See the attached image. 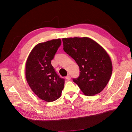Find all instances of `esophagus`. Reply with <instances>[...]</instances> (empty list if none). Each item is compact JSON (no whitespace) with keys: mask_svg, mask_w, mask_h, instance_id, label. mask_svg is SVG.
<instances>
[{"mask_svg":"<svg viewBox=\"0 0 132 132\" xmlns=\"http://www.w3.org/2000/svg\"><path fill=\"white\" fill-rule=\"evenodd\" d=\"M65 78H66V79H67L68 80H70V76L69 75L67 76Z\"/></svg>","mask_w":132,"mask_h":132,"instance_id":"34e87169","label":"esophagus"}]
</instances>
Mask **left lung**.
<instances>
[{
    "label": "left lung",
    "instance_id": "1",
    "mask_svg": "<svg viewBox=\"0 0 132 132\" xmlns=\"http://www.w3.org/2000/svg\"><path fill=\"white\" fill-rule=\"evenodd\" d=\"M63 50L80 68V76L73 81L84 95L93 96L105 87L112 72L111 57L97 42L88 37L64 38Z\"/></svg>",
    "mask_w": 132,
    "mask_h": 132
}]
</instances>
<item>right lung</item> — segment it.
<instances>
[{
	"mask_svg": "<svg viewBox=\"0 0 132 132\" xmlns=\"http://www.w3.org/2000/svg\"><path fill=\"white\" fill-rule=\"evenodd\" d=\"M61 45L59 38L38 44L26 61L27 81L33 92L46 102L57 100L64 88V80L56 74L51 64Z\"/></svg>",
	"mask_w": 132,
	"mask_h": 132,
	"instance_id": "add662e5",
	"label": "right lung"
}]
</instances>
